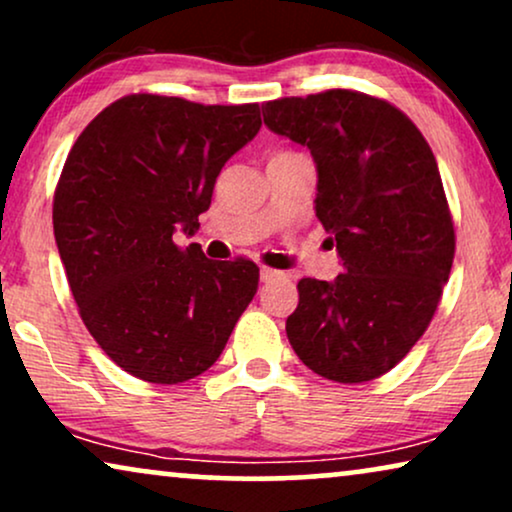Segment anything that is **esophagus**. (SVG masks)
I'll return each instance as SVG.
<instances>
[{
	"label": "esophagus",
	"mask_w": 512,
	"mask_h": 512,
	"mask_svg": "<svg viewBox=\"0 0 512 512\" xmlns=\"http://www.w3.org/2000/svg\"><path fill=\"white\" fill-rule=\"evenodd\" d=\"M279 277H284V272L272 270V268H261V279H263V282H275V279H279Z\"/></svg>",
	"instance_id": "1"
}]
</instances>
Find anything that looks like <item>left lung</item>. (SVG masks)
<instances>
[{"mask_svg":"<svg viewBox=\"0 0 512 512\" xmlns=\"http://www.w3.org/2000/svg\"><path fill=\"white\" fill-rule=\"evenodd\" d=\"M263 121L310 149L314 209L345 268L333 282H298L293 352L326 380H375L422 338L452 270L436 156L401 109L356 90L265 102Z\"/></svg>","mask_w":512,"mask_h":512,"instance_id":"left-lung-1","label":"left lung"}]
</instances>
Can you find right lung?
Masks as SVG:
<instances>
[{
	"mask_svg": "<svg viewBox=\"0 0 512 512\" xmlns=\"http://www.w3.org/2000/svg\"><path fill=\"white\" fill-rule=\"evenodd\" d=\"M258 130V104L139 93L100 111L69 151L53 195L55 242L83 324L125 373L193 380L254 298V261H212L172 235L200 228L221 167Z\"/></svg>",
	"mask_w": 512,
	"mask_h": 512,
	"instance_id": "right-lung-1",
	"label": "right lung"
}]
</instances>
